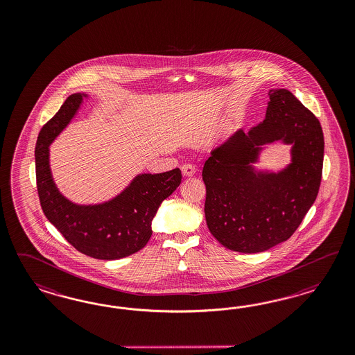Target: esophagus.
<instances>
[{
  "instance_id": "1",
  "label": "esophagus",
  "mask_w": 355,
  "mask_h": 355,
  "mask_svg": "<svg viewBox=\"0 0 355 355\" xmlns=\"http://www.w3.org/2000/svg\"><path fill=\"white\" fill-rule=\"evenodd\" d=\"M181 172H182L183 177H193L195 172H196V169L191 164H184L181 166Z\"/></svg>"
}]
</instances>
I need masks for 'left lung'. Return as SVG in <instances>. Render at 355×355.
<instances>
[{
  "instance_id": "left-lung-1",
  "label": "left lung",
  "mask_w": 355,
  "mask_h": 355,
  "mask_svg": "<svg viewBox=\"0 0 355 355\" xmlns=\"http://www.w3.org/2000/svg\"><path fill=\"white\" fill-rule=\"evenodd\" d=\"M266 119L239 129L203 166L205 214L212 236L236 252L255 254L291 238L313 205L322 181L324 137L319 119L285 88L269 89ZM292 146L284 170L254 164L267 144Z\"/></svg>"
}]
</instances>
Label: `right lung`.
Here are the masks:
<instances>
[{
  "mask_svg": "<svg viewBox=\"0 0 355 355\" xmlns=\"http://www.w3.org/2000/svg\"><path fill=\"white\" fill-rule=\"evenodd\" d=\"M87 94H73L40 131L36 183L44 215L64 239L91 258L116 260L138 252L152 236V220L162 202L180 186L178 168L138 174L123 191L98 205H76L60 193L49 165V146L76 117Z\"/></svg>",
  "mask_w": 355,
  "mask_h": 355,
  "instance_id": "right-lung-1",
  "label": "right lung"
}]
</instances>
